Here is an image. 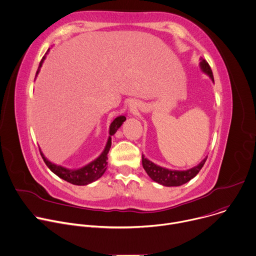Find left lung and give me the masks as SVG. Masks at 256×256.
Wrapping results in <instances>:
<instances>
[{"instance_id":"left-lung-1","label":"left lung","mask_w":256,"mask_h":256,"mask_svg":"<svg viewBox=\"0 0 256 256\" xmlns=\"http://www.w3.org/2000/svg\"><path fill=\"white\" fill-rule=\"evenodd\" d=\"M200 66L202 70L206 74L212 82L214 81V76H212V72L206 60H200ZM208 158V157H206ZM206 158H204L198 166L190 168L188 170L184 171H179V170H171V169H166L161 166H158L148 160L147 158H144V156H142V167L147 172V174L151 177L152 180L158 182V184L164 186H179L186 184L190 179H192L196 174L200 171L202 168L204 164L206 161Z\"/></svg>"}]
</instances>
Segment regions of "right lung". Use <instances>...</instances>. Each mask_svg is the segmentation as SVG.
<instances>
[{"label":"right lung","instance_id":"right-lung-1","mask_svg":"<svg viewBox=\"0 0 256 256\" xmlns=\"http://www.w3.org/2000/svg\"><path fill=\"white\" fill-rule=\"evenodd\" d=\"M48 54V52H46ZM46 56L42 58V62H40V66H38V72H36V75L38 74V72L42 66V62L44 60ZM126 120V118L124 116H120L118 118H116L110 124V126H109V138L107 140V142H106V146L105 148L103 150V152L101 153V155L96 158L94 161L90 162L89 164H87L86 166L82 167V168H79V169H68V168H64L62 166H60V165H56L52 162H50L46 157L44 155L42 154V150L40 151V155L44 161V163L46 164V166L56 174L58 175L60 178L70 182V184H75V186H87L89 184H92L93 181L99 179L105 172L106 170V166H107V154L109 152V150H110V147H112V136H114L116 130L120 128V126L124 124V122Z\"/></svg>","mask_w":256,"mask_h":256}]
</instances>
